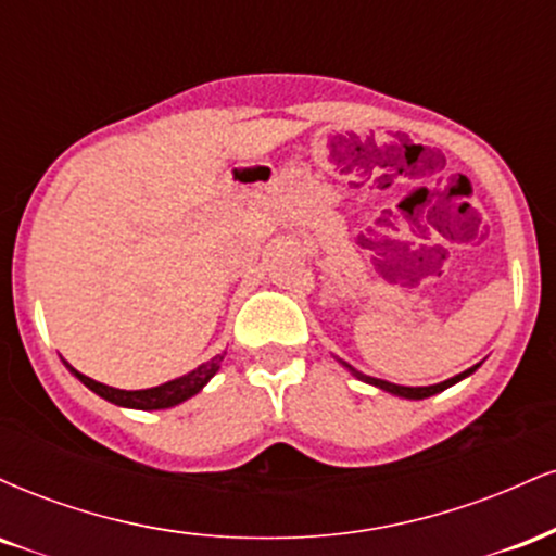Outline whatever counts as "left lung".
I'll return each mask as SVG.
<instances>
[{"label":"left lung","instance_id":"left-lung-1","mask_svg":"<svg viewBox=\"0 0 556 556\" xmlns=\"http://www.w3.org/2000/svg\"><path fill=\"white\" fill-rule=\"evenodd\" d=\"M348 368H350V366H348ZM476 368H478V366L468 368V371H463V374H457V376H452V379L442 381V384H431V387H400V384H392V381H384V379H374V376H363V374H358V371H353V368H350V371H353L355 376H358L361 381H368V384H374V387L384 389V392L400 394V397H407V400H424V397H431V394L442 392V389H446V387L457 384V381L465 379V376H468V374H473Z\"/></svg>","mask_w":556,"mask_h":556}]
</instances>
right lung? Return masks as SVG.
Masks as SVG:
<instances>
[{"label":"right lung","instance_id":"1","mask_svg":"<svg viewBox=\"0 0 556 556\" xmlns=\"http://www.w3.org/2000/svg\"><path fill=\"white\" fill-rule=\"evenodd\" d=\"M222 361H225V355H216V358L206 361L201 368H195V371L180 376V379L167 381V384L154 387V389H138V392H127V389H114V387L99 384V381L88 379V376L75 371L73 366H67V368L75 376H78V379L88 389H91V392L99 394V397L114 402V405L136 407V410H164V407L180 405L182 400L193 397V394L201 392V389L206 387V381L212 379L216 371H219Z\"/></svg>","mask_w":556,"mask_h":556}]
</instances>
